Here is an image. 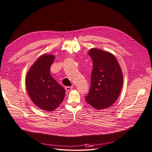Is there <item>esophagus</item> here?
Segmentation results:
<instances>
[{
  "instance_id": "34e87169",
  "label": "esophagus",
  "mask_w": 152,
  "mask_h": 152,
  "mask_svg": "<svg viewBox=\"0 0 152 152\" xmlns=\"http://www.w3.org/2000/svg\"><path fill=\"white\" fill-rule=\"evenodd\" d=\"M72 86H66L65 87V89L67 91H69L71 90H72Z\"/></svg>"
}]
</instances>
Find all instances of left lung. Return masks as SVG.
Segmentation results:
<instances>
[{
    "label": "left lung",
    "mask_w": 152,
    "mask_h": 152,
    "mask_svg": "<svg viewBox=\"0 0 152 152\" xmlns=\"http://www.w3.org/2000/svg\"><path fill=\"white\" fill-rule=\"evenodd\" d=\"M88 54L93 61L91 86L86 102L96 110L107 108L120 94L123 77L118 62L111 53L92 48Z\"/></svg>",
    "instance_id": "1"
}]
</instances>
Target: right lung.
<instances>
[{
  "label": "right lung",
  "instance_id": "1",
  "mask_svg": "<svg viewBox=\"0 0 152 152\" xmlns=\"http://www.w3.org/2000/svg\"><path fill=\"white\" fill-rule=\"evenodd\" d=\"M54 56L44 54L39 58L28 71L26 86L32 102L40 109L53 111L63 102L65 89L50 74V67Z\"/></svg>",
  "mask_w": 152,
  "mask_h": 152
}]
</instances>
